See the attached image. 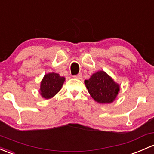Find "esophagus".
I'll list each match as a JSON object with an SVG mask.
<instances>
[{
  "label": "esophagus",
  "instance_id": "34e87169",
  "mask_svg": "<svg viewBox=\"0 0 154 154\" xmlns=\"http://www.w3.org/2000/svg\"><path fill=\"white\" fill-rule=\"evenodd\" d=\"M74 78H76V79H82V74H77V75H75L74 76Z\"/></svg>",
  "mask_w": 154,
  "mask_h": 154
}]
</instances>
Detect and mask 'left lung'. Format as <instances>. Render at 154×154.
I'll return each instance as SVG.
<instances>
[{
    "mask_svg": "<svg viewBox=\"0 0 154 154\" xmlns=\"http://www.w3.org/2000/svg\"><path fill=\"white\" fill-rule=\"evenodd\" d=\"M85 87L91 97L100 104H108L116 100L120 85L104 71L94 73L88 80H85Z\"/></svg>",
    "mask_w": 154,
    "mask_h": 154,
    "instance_id": "obj_1",
    "label": "left lung"
}]
</instances>
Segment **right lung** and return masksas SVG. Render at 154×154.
I'll return each instance as SVG.
<instances>
[{"label": "right lung", "instance_id": "right-lung-1", "mask_svg": "<svg viewBox=\"0 0 154 154\" xmlns=\"http://www.w3.org/2000/svg\"><path fill=\"white\" fill-rule=\"evenodd\" d=\"M66 78L54 72L46 74L42 79L40 85V95L43 98L48 100L54 97L60 91Z\"/></svg>", "mask_w": 154, "mask_h": 154}]
</instances>
